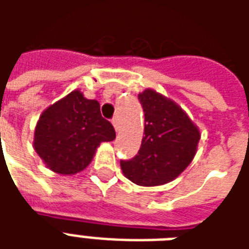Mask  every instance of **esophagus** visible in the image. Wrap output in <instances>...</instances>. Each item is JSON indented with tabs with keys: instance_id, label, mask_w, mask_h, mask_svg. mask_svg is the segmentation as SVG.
<instances>
[{
	"instance_id": "34e87169",
	"label": "esophagus",
	"mask_w": 249,
	"mask_h": 249,
	"mask_svg": "<svg viewBox=\"0 0 249 249\" xmlns=\"http://www.w3.org/2000/svg\"><path fill=\"white\" fill-rule=\"evenodd\" d=\"M112 124H113L116 132H119V130H120V121H119V119H117V117H114V119L112 120Z\"/></svg>"
}]
</instances>
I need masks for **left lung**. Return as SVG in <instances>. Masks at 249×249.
Segmentation results:
<instances>
[{
	"instance_id": "obj_1",
	"label": "left lung",
	"mask_w": 249,
	"mask_h": 249,
	"mask_svg": "<svg viewBox=\"0 0 249 249\" xmlns=\"http://www.w3.org/2000/svg\"><path fill=\"white\" fill-rule=\"evenodd\" d=\"M145 125L139 153L121 161L126 178L141 187L172 181L192 162L197 152L200 130L181 107L148 88L139 94Z\"/></svg>"
}]
</instances>
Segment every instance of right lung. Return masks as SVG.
Segmentation results:
<instances>
[{
  "instance_id": "right-lung-1",
  "label": "right lung",
  "mask_w": 249,
  "mask_h": 249,
  "mask_svg": "<svg viewBox=\"0 0 249 249\" xmlns=\"http://www.w3.org/2000/svg\"><path fill=\"white\" fill-rule=\"evenodd\" d=\"M114 139L113 125L101 116L98 101L77 89L42 112L33 146L51 171L69 176L90 164L101 142Z\"/></svg>"
}]
</instances>
